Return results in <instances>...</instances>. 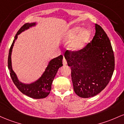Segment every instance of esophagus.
Returning <instances> with one entry per match:
<instances>
[{
    "mask_svg": "<svg viewBox=\"0 0 124 124\" xmlns=\"http://www.w3.org/2000/svg\"><path fill=\"white\" fill-rule=\"evenodd\" d=\"M62 64H63V65H66L67 64V61L66 60V58H65L64 57L63 58V60H62Z\"/></svg>",
    "mask_w": 124,
    "mask_h": 124,
    "instance_id": "obj_1",
    "label": "esophagus"
}]
</instances>
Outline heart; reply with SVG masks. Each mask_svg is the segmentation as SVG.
Listing matches in <instances>:
<instances>
[{"instance_id":"heart-1","label":"heart","mask_w":124,"mask_h":124,"mask_svg":"<svg viewBox=\"0 0 124 124\" xmlns=\"http://www.w3.org/2000/svg\"><path fill=\"white\" fill-rule=\"evenodd\" d=\"M83 28L79 26L74 27L67 31L65 39L67 40L74 39L70 45L71 49L73 51H80L83 49L88 43L91 36L90 30L86 29L82 31Z\"/></svg>"}]
</instances>
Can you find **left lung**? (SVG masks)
<instances>
[{
  "label": "left lung",
  "mask_w": 124,
  "mask_h": 124,
  "mask_svg": "<svg viewBox=\"0 0 124 124\" xmlns=\"http://www.w3.org/2000/svg\"><path fill=\"white\" fill-rule=\"evenodd\" d=\"M92 41L80 51L64 53L71 70L74 92L81 98L94 97L109 83L115 67V58L110 40L100 25L95 24Z\"/></svg>",
  "instance_id": "8db88e82"
}]
</instances>
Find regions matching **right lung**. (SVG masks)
<instances>
[{
	"mask_svg": "<svg viewBox=\"0 0 124 124\" xmlns=\"http://www.w3.org/2000/svg\"><path fill=\"white\" fill-rule=\"evenodd\" d=\"M35 25L36 23H26L18 30L15 37V39L10 48L8 63V69L12 80L19 91L29 97L34 99H41V98H46L50 94L51 89V84L55 74L58 69L62 66V55H59L57 57L53 58L50 61L48 66L45 70V71L41 77L36 81L29 84L21 83L18 80L16 74L12 69V60H11L12 49L15 43V40L17 38V36L22 32Z\"/></svg>",
	"mask_w": 124,
	"mask_h": 124,
	"instance_id": "right-lung-1",
	"label": "right lung"
}]
</instances>
